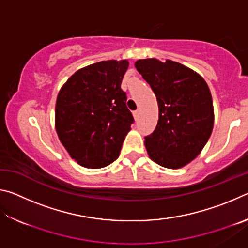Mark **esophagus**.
Here are the masks:
<instances>
[{
  "mask_svg": "<svg viewBox=\"0 0 248 248\" xmlns=\"http://www.w3.org/2000/svg\"><path fill=\"white\" fill-rule=\"evenodd\" d=\"M133 117H134V119H136V120L139 119V117H140V110H134V111H133Z\"/></svg>",
  "mask_w": 248,
  "mask_h": 248,
  "instance_id": "esophagus-1",
  "label": "esophagus"
}]
</instances>
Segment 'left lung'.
Segmentation results:
<instances>
[{
    "instance_id": "1",
    "label": "left lung",
    "mask_w": 248,
    "mask_h": 248,
    "mask_svg": "<svg viewBox=\"0 0 248 248\" xmlns=\"http://www.w3.org/2000/svg\"><path fill=\"white\" fill-rule=\"evenodd\" d=\"M134 65L158 104L156 128L144 141L149 156L166 169H180L198 156L211 136L215 114L207 83L171 60L141 59Z\"/></svg>"
}]
</instances>
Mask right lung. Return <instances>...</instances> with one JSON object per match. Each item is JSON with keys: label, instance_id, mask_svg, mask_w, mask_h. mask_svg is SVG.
I'll return each instance as SVG.
<instances>
[{"label": "right lung", "instance_id": "1", "mask_svg": "<svg viewBox=\"0 0 248 248\" xmlns=\"http://www.w3.org/2000/svg\"><path fill=\"white\" fill-rule=\"evenodd\" d=\"M127 60H108L77 71L59 92L56 130L70 156L86 169L118 158L133 116L121 81Z\"/></svg>", "mask_w": 248, "mask_h": 248}]
</instances>
